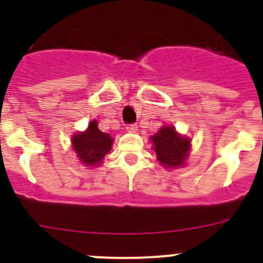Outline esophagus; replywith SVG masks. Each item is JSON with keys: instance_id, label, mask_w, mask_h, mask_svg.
Returning <instances> with one entry per match:
<instances>
[{"instance_id": "obj_1", "label": "esophagus", "mask_w": 263, "mask_h": 263, "mask_svg": "<svg viewBox=\"0 0 263 263\" xmlns=\"http://www.w3.org/2000/svg\"><path fill=\"white\" fill-rule=\"evenodd\" d=\"M126 129H127V132H130V133H136L137 129H138V126H137L136 124H130V125H127Z\"/></svg>"}]
</instances>
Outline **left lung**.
<instances>
[{"mask_svg":"<svg viewBox=\"0 0 263 263\" xmlns=\"http://www.w3.org/2000/svg\"><path fill=\"white\" fill-rule=\"evenodd\" d=\"M155 154L163 166L179 167L184 164L190 152V139L179 136L171 126H163L152 137Z\"/></svg>","mask_w":263,"mask_h":263,"instance_id":"8db88e82","label":"left lung"}]
</instances>
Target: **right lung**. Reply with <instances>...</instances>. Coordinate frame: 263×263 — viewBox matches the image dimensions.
<instances>
[{
  "mask_svg": "<svg viewBox=\"0 0 263 263\" xmlns=\"http://www.w3.org/2000/svg\"><path fill=\"white\" fill-rule=\"evenodd\" d=\"M113 139L97 127V121H92L84 133H79L72 138L73 150L80 160L88 166H96L110 152Z\"/></svg>",
  "mask_w": 263,
  "mask_h": 263,
  "instance_id": "add662e5",
  "label": "right lung"
}]
</instances>
